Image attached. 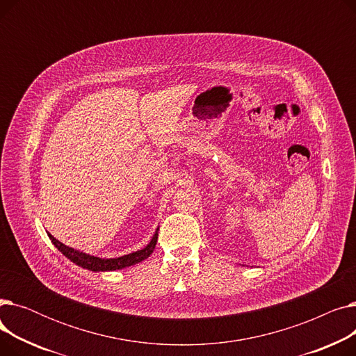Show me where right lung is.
Masks as SVG:
<instances>
[{"mask_svg": "<svg viewBox=\"0 0 356 356\" xmlns=\"http://www.w3.org/2000/svg\"><path fill=\"white\" fill-rule=\"evenodd\" d=\"M157 231H156L153 239L149 241V244L145 248H143L140 251H136L133 254L118 257V258L93 257V255L76 251L73 248H69L65 244H62L60 241H58L54 236H51L50 234H47V235L51 239L54 247L58 248L65 257H67L72 261V263H74L76 266H79L82 268H86V270H90V271H114V270H121V268H125V267H129V266L138 264V263H141L143 259H145V258L152 255V252L154 251L156 244H157V238H159Z\"/></svg>", "mask_w": 356, "mask_h": 356, "instance_id": "add662e5", "label": "right lung"}]
</instances>
